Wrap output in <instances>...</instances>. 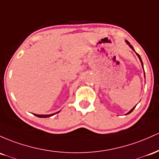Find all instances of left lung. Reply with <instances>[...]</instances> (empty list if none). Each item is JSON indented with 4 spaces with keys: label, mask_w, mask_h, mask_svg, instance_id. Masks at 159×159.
<instances>
[{
    "label": "left lung",
    "mask_w": 159,
    "mask_h": 159,
    "mask_svg": "<svg viewBox=\"0 0 159 159\" xmlns=\"http://www.w3.org/2000/svg\"><path fill=\"white\" fill-rule=\"evenodd\" d=\"M125 42H126V43H128V46H130V47H131V49H133V50H134V49L133 46H131V44H130V43H129V42H128V40H125ZM136 54H137V56L139 57V58H140V62H141V65H142V67H143V62H142L141 58H140V56H139V55H138V54H137V52H136ZM144 77H145V73H144ZM135 107H136V106H135ZM135 107H134V108H132V109H131V110H130V111H129V112H128V113L127 114H126V115H128V114L131 113V112H132V111H133V110H134V108H135Z\"/></svg>",
    "instance_id": "1"
}]
</instances>
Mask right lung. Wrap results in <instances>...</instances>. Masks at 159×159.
<instances>
[{
	"label": "right lung",
	"mask_w": 159,
	"mask_h": 159,
	"mask_svg": "<svg viewBox=\"0 0 159 159\" xmlns=\"http://www.w3.org/2000/svg\"><path fill=\"white\" fill-rule=\"evenodd\" d=\"M58 113H59V111L57 112V113H56L50 114V115H37V114H34V115L36 116H37V117H40V118H47V117H50V116H54L55 114H56Z\"/></svg>",
	"instance_id": "obj_1"
}]
</instances>
